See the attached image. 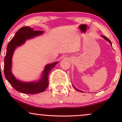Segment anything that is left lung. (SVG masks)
Masks as SVG:
<instances>
[{
    "label": "left lung",
    "instance_id": "obj_1",
    "mask_svg": "<svg viewBox=\"0 0 122 122\" xmlns=\"http://www.w3.org/2000/svg\"><path fill=\"white\" fill-rule=\"evenodd\" d=\"M102 37H103V38H104V39H105V40H107L108 42H110V44H111V45H112V44H111V41H110V40H109V39H108V38H107V37H106V36H102ZM73 87H74V88H75V89H76V90H77V91H79V92H82V91H80V90H79V89H77V88H76V87H75V86H74V85H73Z\"/></svg>",
    "mask_w": 122,
    "mask_h": 122
}]
</instances>
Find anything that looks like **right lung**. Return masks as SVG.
Returning <instances> with one entry per match:
<instances>
[{
	"label": "right lung",
	"instance_id": "obj_1",
	"mask_svg": "<svg viewBox=\"0 0 122 122\" xmlns=\"http://www.w3.org/2000/svg\"><path fill=\"white\" fill-rule=\"evenodd\" d=\"M43 33V31L34 30L33 28L25 26L20 28L8 43L6 54L5 57L4 73L8 82L18 92L31 95L36 94L43 92L48 86V75L58 62L46 65L41 79L37 82H25L20 81L14 76L11 72L12 57L15 49L23 44L27 40L40 36Z\"/></svg>",
	"mask_w": 122,
	"mask_h": 122
}]
</instances>
